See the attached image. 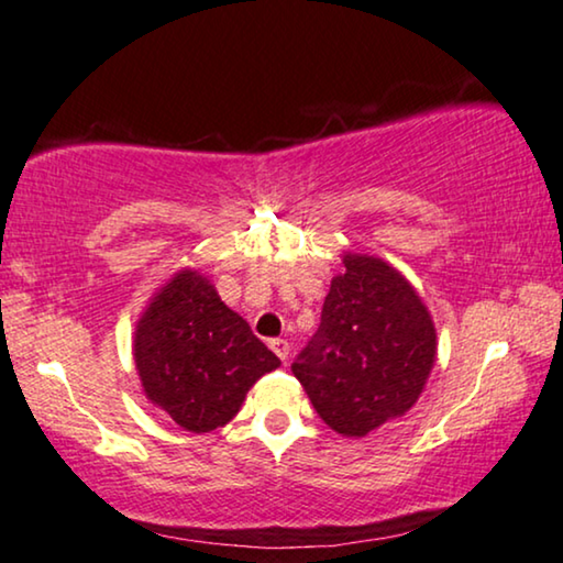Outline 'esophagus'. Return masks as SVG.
Listing matches in <instances>:
<instances>
[{"mask_svg": "<svg viewBox=\"0 0 563 563\" xmlns=\"http://www.w3.org/2000/svg\"><path fill=\"white\" fill-rule=\"evenodd\" d=\"M269 350H273L275 355L283 360V363H288V355H290V342L288 340H273V342H269Z\"/></svg>", "mask_w": 563, "mask_h": 563, "instance_id": "esophagus-1", "label": "esophagus"}]
</instances>
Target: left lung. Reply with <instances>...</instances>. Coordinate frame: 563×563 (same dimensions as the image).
<instances>
[{
	"mask_svg": "<svg viewBox=\"0 0 563 563\" xmlns=\"http://www.w3.org/2000/svg\"><path fill=\"white\" fill-rule=\"evenodd\" d=\"M342 265L319 332L290 371L334 432L365 438L415 407L438 357V332L399 269L357 252H344Z\"/></svg>",
	"mask_w": 563,
	"mask_h": 563,
	"instance_id": "left-lung-1",
	"label": "left lung"
}]
</instances>
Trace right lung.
Returning a JSON list of instances; mask_svg holds the SVG:
<instances>
[{
	"label": "right lung",
	"instance_id": "add662e5",
	"mask_svg": "<svg viewBox=\"0 0 563 563\" xmlns=\"http://www.w3.org/2000/svg\"><path fill=\"white\" fill-rule=\"evenodd\" d=\"M146 399L187 432L229 424L246 391L280 365L200 269L183 267L148 298L133 332Z\"/></svg>",
	"mask_w": 563,
	"mask_h": 563
}]
</instances>
